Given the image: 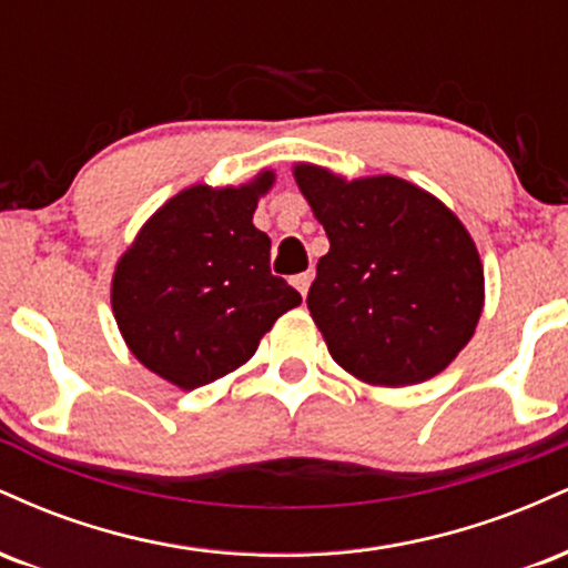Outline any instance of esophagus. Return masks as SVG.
I'll return each instance as SVG.
<instances>
[{
    "mask_svg": "<svg viewBox=\"0 0 568 568\" xmlns=\"http://www.w3.org/2000/svg\"><path fill=\"white\" fill-rule=\"evenodd\" d=\"M293 288H296L302 296H306V291H310V283H312V275L310 272H302V275H293Z\"/></svg>",
    "mask_w": 568,
    "mask_h": 568,
    "instance_id": "obj_1",
    "label": "esophagus"
}]
</instances>
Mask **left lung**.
Masks as SVG:
<instances>
[{"mask_svg": "<svg viewBox=\"0 0 568 568\" xmlns=\"http://www.w3.org/2000/svg\"><path fill=\"white\" fill-rule=\"evenodd\" d=\"M296 181L331 243L306 306L334 361L382 387L440 374L484 310V266L459 219L395 175L298 165Z\"/></svg>", "mask_w": 568, "mask_h": 568, "instance_id": "obj_1", "label": "left lung"}]
</instances>
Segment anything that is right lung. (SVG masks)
<instances>
[{"mask_svg": "<svg viewBox=\"0 0 568 568\" xmlns=\"http://www.w3.org/2000/svg\"><path fill=\"white\" fill-rule=\"evenodd\" d=\"M275 175L240 189L192 186L146 221L112 283L116 325L162 379L197 389L251 361L258 338L302 304L272 275V240L253 226Z\"/></svg>", "mask_w": 568, "mask_h": 568, "instance_id": "1", "label": "right lung"}]
</instances>
